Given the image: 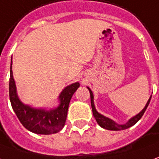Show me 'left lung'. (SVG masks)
Segmentation results:
<instances>
[{
	"mask_svg": "<svg viewBox=\"0 0 159 159\" xmlns=\"http://www.w3.org/2000/svg\"><path fill=\"white\" fill-rule=\"evenodd\" d=\"M89 89V94H90V102H91V108H92V112H93V116L94 117L96 118V120L98 122V124L103 129H110V130H122V129H128L129 127H131V126H133L134 125H136L139 120L143 116V113L145 112L146 111V109H147L148 105H149V103H150V101H151V98L152 97L150 98V99L148 100L147 103H146V105L145 107L143 108L142 111L139 112L138 115H136L135 116H133L132 118H130L126 124L125 125H117L116 123H115L113 120H111L110 118H108L106 116H102L101 115L100 113H98L97 110H96V108H95V104H94V96L93 93H92V91H91V89L87 87Z\"/></svg>",
	"mask_w": 159,
	"mask_h": 159,
	"instance_id": "8db88e82",
	"label": "left lung"
}]
</instances>
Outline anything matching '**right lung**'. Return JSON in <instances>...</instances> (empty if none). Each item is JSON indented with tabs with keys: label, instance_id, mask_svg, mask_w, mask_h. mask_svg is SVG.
Masks as SVG:
<instances>
[{
	"label": "right lung",
	"instance_id": "1",
	"mask_svg": "<svg viewBox=\"0 0 159 159\" xmlns=\"http://www.w3.org/2000/svg\"><path fill=\"white\" fill-rule=\"evenodd\" d=\"M79 86V83H75L67 86L59 96L60 104L56 109L46 111L44 109L32 108L29 105L23 104L17 96L16 83L13 77L11 60L9 99L12 108L21 125L26 129L35 134L49 135L57 133L63 128L70 99Z\"/></svg>",
	"mask_w": 159,
	"mask_h": 159
}]
</instances>
